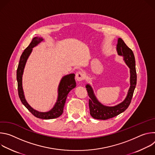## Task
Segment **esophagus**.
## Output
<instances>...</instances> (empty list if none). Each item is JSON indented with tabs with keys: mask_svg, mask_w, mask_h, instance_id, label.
I'll list each match as a JSON object with an SVG mask.
<instances>
[{
	"mask_svg": "<svg viewBox=\"0 0 155 155\" xmlns=\"http://www.w3.org/2000/svg\"><path fill=\"white\" fill-rule=\"evenodd\" d=\"M75 78H76L77 81H83L85 78L84 73L81 71H79V72H77L76 75H75Z\"/></svg>",
	"mask_w": 155,
	"mask_h": 155,
	"instance_id": "1",
	"label": "esophagus"
}]
</instances>
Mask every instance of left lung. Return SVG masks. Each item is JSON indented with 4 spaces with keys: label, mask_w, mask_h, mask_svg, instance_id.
Returning <instances> with one entry per match:
<instances>
[{
    "label": "left lung",
    "mask_w": 155,
    "mask_h": 155,
    "mask_svg": "<svg viewBox=\"0 0 155 155\" xmlns=\"http://www.w3.org/2000/svg\"><path fill=\"white\" fill-rule=\"evenodd\" d=\"M117 50L119 55L123 56L126 64L130 69V86L126 99L121 103L114 107H108L102 105L98 101L94 94L91 86L88 84H86V90L90 97L89 107L90 115L95 119L107 120L118 115L127 108L133 96L137 83L136 61L134 53L121 38H119L118 40Z\"/></svg>",
    "instance_id": "1"
}]
</instances>
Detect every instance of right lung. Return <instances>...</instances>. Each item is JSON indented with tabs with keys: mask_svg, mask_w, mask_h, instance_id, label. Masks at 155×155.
Wrapping results in <instances>:
<instances>
[{
	"mask_svg": "<svg viewBox=\"0 0 155 155\" xmlns=\"http://www.w3.org/2000/svg\"><path fill=\"white\" fill-rule=\"evenodd\" d=\"M43 38L40 37H34L29 45L25 50L22 53L19 62L18 64L16 71V79L18 81V91L19 99L23 104L28 109L29 111L35 117L40 119H54L60 117L63 113V109L65 102L67 99L69 93L76 86V82L75 80V74H71L62 77L58 87V100L54 107L47 112H40L32 108L25 99L24 92L22 86V77H23L24 69L26 62L31 53L32 48L37 46L39 43L43 41Z\"/></svg>",
	"mask_w": 155,
	"mask_h": 155,
	"instance_id": "obj_1",
	"label": "right lung"
}]
</instances>
